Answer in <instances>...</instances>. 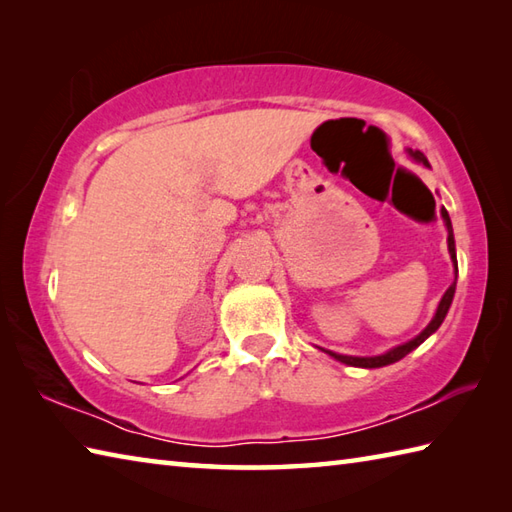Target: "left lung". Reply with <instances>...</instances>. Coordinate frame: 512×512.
Masks as SVG:
<instances>
[{"label":"left lung","mask_w":512,"mask_h":512,"mask_svg":"<svg viewBox=\"0 0 512 512\" xmlns=\"http://www.w3.org/2000/svg\"><path fill=\"white\" fill-rule=\"evenodd\" d=\"M407 154H409V158H413L416 162H420V165H424V167H431V165H429V160H427V156H424L422 151L407 149ZM440 215H442L444 226H447V233H449V237H447V244H449L451 262H453V266H455V279H453V284L447 288V292H444V295H442V299H440V303H438V308H436V314H433V319L429 321L427 328H424L418 336H413L411 341L402 343V345H396V347H391V350H387L385 354H378V356H350V354H339V352H332V350H323V347H321V350H323L325 354H330V356L334 358V361L345 363V365H352V367H365V369L385 367V365H391V363L400 361V358H405L409 352L416 350V347H418L420 343L427 341L429 336L440 328L442 321H444V317H447V312H449V308H451V303H453L455 284H458V257H455V237H453L451 217H449V213H447V209H444V206H442Z\"/></svg>","instance_id":"1"}]
</instances>
